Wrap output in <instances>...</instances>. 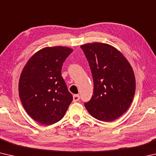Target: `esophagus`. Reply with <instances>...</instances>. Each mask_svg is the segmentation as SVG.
Wrapping results in <instances>:
<instances>
[{
  "instance_id": "34e87169",
  "label": "esophagus",
  "mask_w": 156,
  "mask_h": 156,
  "mask_svg": "<svg viewBox=\"0 0 156 156\" xmlns=\"http://www.w3.org/2000/svg\"><path fill=\"white\" fill-rule=\"evenodd\" d=\"M79 100H80V96H79V95H78V94L73 95V102H78Z\"/></svg>"
}]
</instances>
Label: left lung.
Returning a JSON list of instances; mask_svg holds the SVG:
<instances>
[{"label":"left lung","instance_id":"left-lung-1","mask_svg":"<svg viewBox=\"0 0 156 156\" xmlns=\"http://www.w3.org/2000/svg\"><path fill=\"white\" fill-rule=\"evenodd\" d=\"M89 61L94 80V95L84 106L91 116L112 122L126 112L136 91L130 63L119 50L107 43L80 46Z\"/></svg>","mask_w":156,"mask_h":156}]
</instances>
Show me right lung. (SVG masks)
I'll return each mask as SVG.
<instances>
[{
	"label": "right lung",
	"instance_id": "right-lung-1",
	"mask_svg": "<svg viewBox=\"0 0 156 156\" xmlns=\"http://www.w3.org/2000/svg\"><path fill=\"white\" fill-rule=\"evenodd\" d=\"M72 51L67 47H44L29 59L21 72V102L28 115L42 125L60 121L73 100L61 76L63 62Z\"/></svg>",
	"mask_w": 156,
	"mask_h": 156
}]
</instances>
